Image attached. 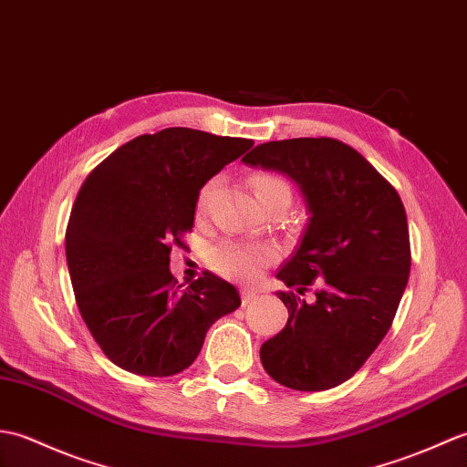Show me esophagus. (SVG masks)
<instances>
[{"label": "esophagus", "mask_w": 467, "mask_h": 467, "mask_svg": "<svg viewBox=\"0 0 467 467\" xmlns=\"http://www.w3.org/2000/svg\"><path fill=\"white\" fill-rule=\"evenodd\" d=\"M255 299H257V294L254 292V289H242V304L244 306L255 302Z\"/></svg>", "instance_id": "obj_1"}]
</instances>
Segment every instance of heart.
I'll return each instance as SVG.
<instances>
[{
    "mask_svg": "<svg viewBox=\"0 0 467 467\" xmlns=\"http://www.w3.org/2000/svg\"><path fill=\"white\" fill-rule=\"evenodd\" d=\"M215 185H217V180H210L200 190L198 203H195V212H198L200 217L205 215L207 212V203H210ZM252 188L257 202L262 205H267L275 200H285L289 203V198H292L289 185L279 178V175L269 173V171L254 173ZM275 257H277L275 247L269 244H245V242L225 240L212 247L207 262H210L213 272H217L220 275L240 279V282H254V279L262 275L264 267L272 264Z\"/></svg>",
    "mask_w": 467,
    "mask_h": 467,
    "instance_id": "b5f03b06",
    "label": "heart"
}]
</instances>
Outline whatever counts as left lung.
I'll list each match as a JSON object with an SVG mask.
<instances>
[{"mask_svg":"<svg viewBox=\"0 0 467 467\" xmlns=\"http://www.w3.org/2000/svg\"><path fill=\"white\" fill-rule=\"evenodd\" d=\"M242 161L289 175L309 212L302 242L277 272L289 316L260 349L264 369L297 391L336 388L366 364L396 317L411 265L406 210L374 165L334 138L267 141Z\"/></svg>","mask_w":467,"mask_h":467,"instance_id":"8db88e82","label":"left lung"}]
</instances>
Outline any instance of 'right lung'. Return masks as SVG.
<instances>
[{"label": "right lung", "instance_id": "add662e5", "mask_svg": "<svg viewBox=\"0 0 467 467\" xmlns=\"http://www.w3.org/2000/svg\"><path fill=\"white\" fill-rule=\"evenodd\" d=\"M252 140L168 128L123 143L86 178L71 207L66 255L76 304L113 364L165 378L193 364L207 329L242 299L203 272L188 287L170 272L203 185Z\"/></svg>", "mask_w": 467, "mask_h": 467}]
</instances>
